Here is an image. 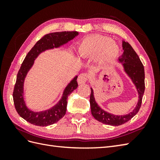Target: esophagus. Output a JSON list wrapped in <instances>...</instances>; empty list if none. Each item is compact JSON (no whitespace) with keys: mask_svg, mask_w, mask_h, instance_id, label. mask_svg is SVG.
<instances>
[{"mask_svg":"<svg viewBox=\"0 0 160 160\" xmlns=\"http://www.w3.org/2000/svg\"><path fill=\"white\" fill-rule=\"evenodd\" d=\"M88 80V76L86 73H81L78 78V82L79 84L85 83Z\"/></svg>","mask_w":160,"mask_h":160,"instance_id":"1","label":"esophagus"}]
</instances>
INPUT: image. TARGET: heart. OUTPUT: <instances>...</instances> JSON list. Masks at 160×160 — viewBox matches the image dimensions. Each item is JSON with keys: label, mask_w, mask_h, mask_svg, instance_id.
Instances as JSON below:
<instances>
[{"label": "heart", "mask_w": 160, "mask_h": 160, "mask_svg": "<svg viewBox=\"0 0 160 160\" xmlns=\"http://www.w3.org/2000/svg\"><path fill=\"white\" fill-rule=\"evenodd\" d=\"M78 52L84 58H91L100 55L104 60L116 57L118 47L110 38L102 36H91L84 38L78 47Z\"/></svg>", "instance_id": "obj_1"}]
</instances>
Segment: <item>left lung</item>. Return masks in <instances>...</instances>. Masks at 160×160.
Masks as SVG:
<instances>
[{
	"instance_id": "left-lung-1",
	"label": "left lung",
	"mask_w": 160,
	"mask_h": 160,
	"mask_svg": "<svg viewBox=\"0 0 160 160\" xmlns=\"http://www.w3.org/2000/svg\"><path fill=\"white\" fill-rule=\"evenodd\" d=\"M122 47L124 49V53L120 58H119V61L123 64L126 73L131 78L132 81L137 88L139 94V100L136 107L131 113L125 115H114L108 113V112L104 111L98 106L95 100L93 89L91 88L90 105L91 114L98 121L111 126L123 124L130 120L138 113L141 107L142 98H143L145 89V74L143 64L142 63L140 58L128 42L125 41L122 42Z\"/></svg>"
}]
</instances>
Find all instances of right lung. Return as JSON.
I'll use <instances>...</instances> for the list:
<instances>
[{"mask_svg":"<svg viewBox=\"0 0 160 160\" xmlns=\"http://www.w3.org/2000/svg\"><path fill=\"white\" fill-rule=\"evenodd\" d=\"M78 34L77 32H61L47 33L35 44L24 59L17 74L16 84L13 91V100L16 110L20 116L29 123L40 127H47L56 123L65 115L68 96L78 87V76L75 77L73 80L68 84L58 103L49 110L37 113L29 110L26 107L23 98V83L27 73L33 65V60L36 58L39 53L46 49L58 47L72 40Z\"/></svg>","mask_w":160,"mask_h":160,"instance_id":"obj_1","label":"right lung"}]
</instances>
